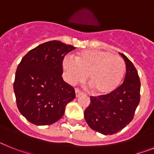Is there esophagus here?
Segmentation results:
<instances>
[{"mask_svg": "<svg viewBox=\"0 0 154 154\" xmlns=\"http://www.w3.org/2000/svg\"><path fill=\"white\" fill-rule=\"evenodd\" d=\"M82 94V92L79 90V89H75V95H76V97H78V96H81Z\"/></svg>", "mask_w": 154, "mask_h": 154, "instance_id": "1", "label": "esophagus"}]
</instances>
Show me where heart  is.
Segmentation results:
<instances>
[{
  "instance_id": "obj_1",
  "label": "heart",
  "mask_w": 154,
  "mask_h": 154,
  "mask_svg": "<svg viewBox=\"0 0 154 154\" xmlns=\"http://www.w3.org/2000/svg\"><path fill=\"white\" fill-rule=\"evenodd\" d=\"M65 78L70 84L85 80L97 95H106L118 86L125 71L124 61L109 51L87 50L79 52L75 59L66 55L62 61Z\"/></svg>"
}]
</instances>
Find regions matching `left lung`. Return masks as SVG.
<instances>
[{
  "label": "left lung",
  "mask_w": 154,
  "mask_h": 154,
  "mask_svg": "<svg viewBox=\"0 0 154 154\" xmlns=\"http://www.w3.org/2000/svg\"><path fill=\"white\" fill-rule=\"evenodd\" d=\"M126 62L123 82L106 95L90 96V104L84 112L87 124L92 130L112 135L122 130L133 120L140 100V80L131 61L120 54Z\"/></svg>",
  "instance_id": "8db88e82"
}]
</instances>
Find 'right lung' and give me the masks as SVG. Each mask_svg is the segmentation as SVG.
<instances>
[{"label":"right lung","mask_w":154,"mask_h":154,"mask_svg":"<svg viewBox=\"0 0 154 154\" xmlns=\"http://www.w3.org/2000/svg\"><path fill=\"white\" fill-rule=\"evenodd\" d=\"M75 48L50 41L28 51L19 63L14 91L17 109L30 123L37 126L55 123L75 98V89L62 77L64 57Z\"/></svg>","instance_id":"obj_1"}]
</instances>
